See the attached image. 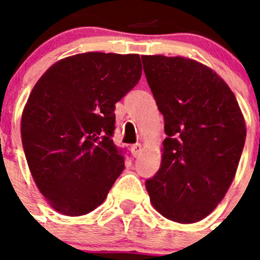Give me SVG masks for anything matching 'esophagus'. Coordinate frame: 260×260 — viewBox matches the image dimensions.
Returning a JSON list of instances; mask_svg holds the SVG:
<instances>
[{
	"mask_svg": "<svg viewBox=\"0 0 260 260\" xmlns=\"http://www.w3.org/2000/svg\"><path fill=\"white\" fill-rule=\"evenodd\" d=\"M143 151V147L142 144H139V143H136V144H134V146L131 147V152H132V155H134L135 158H138L139 155L142 154Z\"/></svg>",
	"mask_w": 260,
	"mask_h": 260,
	"instance_id": "obj_1",
	"label": "esophagus"
}]
</instances>
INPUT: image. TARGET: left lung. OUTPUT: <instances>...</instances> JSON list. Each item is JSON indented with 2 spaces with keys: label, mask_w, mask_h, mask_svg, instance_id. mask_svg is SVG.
<instances>
[{
  "label": "left lung",
  "mask_w": 260,
  "mask_h": 260,
  "mask_svg": "<svg viewBox=\"0 0 260 260\" xmlns=\"http://www.w3.org/2000/svg\"><path fill=\"white\" fill-rule=\"evenodd\" d=\"M142 60L167 135L160 167L146 189L162 216L197 222L234 181L246 142L244 117L232 90L209 67L182 56Z\"/></svg>",
  "instance_id": "8db88e82"
}]
</instances>
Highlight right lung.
<instances>
[{"label": "right lung", "instance_id": "obj_1", "mask_svg": "<svg viewBox=\"0 0 260 260\" xmlns=\"http://www.w3.org/2000/svg\"><path fill=\"white\" fill-rule=\"evenodd\" d=\"M140 56L86 52L59 60L42 75L21 117L26 162L56 212L82 216L101 205L124 170L112 136L114 104L138 85Z\"/></svg>", "mask_w": 260, "mask_h": 260}]
</instances>
